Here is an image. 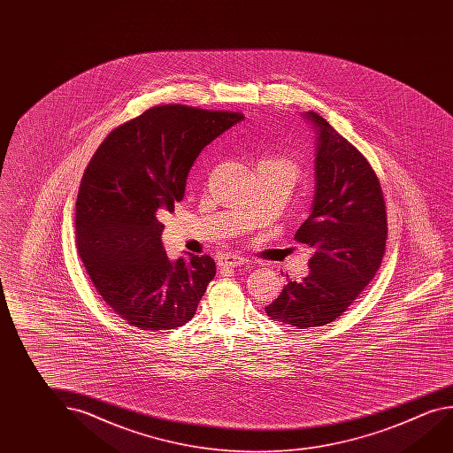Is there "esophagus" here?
Returning a JSON list of instances; mask_svg holds the SVG:
<instances>
[{"mask_svg":"<svg viewBox=\"0 0 453 453\" xmlns=\"http://www.w3.org/2000/svg\"><path fill=\"white\" fill-rule=\"evenodd\" d=\"M248 264V259L237 256V254H232V256H226L223 259H219V267L223 268H234L240 267V265H245Z\"/></svg>","mask_w":453,"mask_h":453,"instance_id":"esophagus-1","label":"esophagus"}]
</instances>
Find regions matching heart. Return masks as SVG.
Returning <instances> with one entry per match:
<instances>
[{
    "instance_id": "obj_1",
    "label": "heart",
    "mask_w": 453,
    "mask_h": 453,
    "mask_svg": "<svg viewBox=\"0 0 453 453\" xmlns=\"http://www.w3.org/2000/svg\"><path fill=\"white\" fill-rule=\"evenodd\" d=\"M265 161H272V163L282 164V165L289 167L290 171L294 172V165H292V164L290 163H288V161H282V159H265Z\"/></svg>"
}]
</instances>
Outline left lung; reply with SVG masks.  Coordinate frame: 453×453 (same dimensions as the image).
Segmentation results:
<instances>
[{
  "label": "left lung",
  "mask_w": 453,
  "mask_h": 453,
  "mask_svg": "<svg viewBox=\"0 0 453 453\" xmlns=\"http://www.w3.org/2000/svg\"><path fill=\"white\" fill-rule=\"evenodd\" d=\"M311 213L296 234L311 248L310 273L290 281L265 311L298 328L326 326L348 310L374 278L386 252V203L378 177L358 150L316 111Z\"/></svg>",
  "instance_id": "8db88e82"
}]
</instances>
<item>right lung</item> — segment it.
I'll return each instance as SVG.
<instances>
[{
  "mask_svg": "<svg viewBox=\"0 0 453 453\" xmlns=\"http://www.w3.org/2000/svg\"><path fill=\"white\" fill-rule=\"evenodd\" d=\"M243 119L235 111L153 107L113 129L91 157L75 202V243L99 296L129 326L171 330L193 319L215 278L210 256L171 260L164 224L194 161Z\"/></svg>",
  "mask_w": 453,
  "mask_h": 453,
  "instance_id": "add662e5",
  "label": "right lung"
}]
</instances>
